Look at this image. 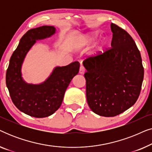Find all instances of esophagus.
<instances>
[{"instance_id": "obj_1", "label": "esophagus", "mask_w": 152, "mask_h": 152, "mask_svg": "<svg viewBox=\"0 0 152 152\" xmlns=\"http://www.w3.org/2000/svg\"><path fill=\"white\" fill-rule=\"evenodd\" d=\"M84 72H85V68L84 67V66L82 64V65L80 66V73L84 74Z\"/></svg>"}]
</instances>
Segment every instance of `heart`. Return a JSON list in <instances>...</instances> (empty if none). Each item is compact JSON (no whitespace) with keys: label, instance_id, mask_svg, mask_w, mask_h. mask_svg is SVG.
Segmentation results:
<instances>
[{"label":"heart","instance_id":"b5f03b06","mask_svg":"<svg viewBox=\"0 0 152 152\" xmlns=\"http://www.w3.org/2000/svg\"><path fill=\"white\" fill-rule=\"evenodd\" d=\"M97 37V34L96 33H91V34H87L81 36L80 37H79L76 41V46L79 48H82L88 46L95 40ZM104 43V40L99 41L96 43V45H95L93 54L97 53L102 48Z\"/></svg>","mask_w":152,"mask_h":152}]
</instances>
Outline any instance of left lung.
<instances>
[{
  "label": "left lung",
  "instance_id": "obj_1",
  "mask_svg": "<svg viewBox=\"0 0 152 152\" xmlns=\"http://www.w3.org/2000/svg\"><path fill=\"white\" fill-rule=\"evenodd\" d=\"M111 48L103 53L87 57L86 99L95 113L113 117L136 103L144 77L140 53L128 32L111 24Z\"/></svg>",
  "mask_w": 152,
  "mask_h": 152
}]
</instances>
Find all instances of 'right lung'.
<instances>
[{"label":"right lung","mask_w":152,"mask_h":152,"mask_svg":"<svg viewBox=\"0 0 152 152\" xmlns=\"http://www.w3.org/2000/svg\"><path fill=\"white\" fill-rule=\"evenodd\" d=\"M53 26H43L29 30L12 54L6 72V85L14 104L27 115L45 118L52 115L61 106L70 81L77 75L80 64L56 67L48 78L40 84H27L21 77V66L29 50L36 40L50 37L55 33Z\"/></svg>","instance_id":"1"}]
</instances>
